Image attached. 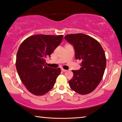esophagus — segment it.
<instances>
[{
  "instance_id": "esophagus-1",
  "label": "esophagus",
  "mask_w": 122,
  "mask_h": 122,
  "mask_svg": "<svg viewBox=\"0 0 122 122\" xmlns=\"http://www.w3.org/2000/svg\"><path fill=\"white\" fill-rule=\"evenodd\" d=\"M61 71H63V72H66V71H67V70H66L64 69H61Z\"/></svg>"
}]
</instances>
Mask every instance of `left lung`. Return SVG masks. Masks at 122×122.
<instances>
[{
    "label": "left lung",
    "mask_w": 122,
    "mask_h": 122,
    "mask_svg": "<svg viewBox=\"0 0 122 122\" xmlns=\"http://www.w3.org/2000/svg\"><path fill=\"white\" fill-rule=\"evenodd\" d=\"M65 38L74 46L76 59L81 61L79 70H72L70 86L79 94H88L95 90L103 78L106 66L104 50L97 40L84 34H69Z\"/></svg>",
    "instance_id": "left-lung-1"
}]
</instances>
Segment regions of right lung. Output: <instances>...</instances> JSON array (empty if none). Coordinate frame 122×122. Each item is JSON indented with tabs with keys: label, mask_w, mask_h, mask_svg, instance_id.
<instances>
[{
	"label": "right lung",
	"mask_w": 122,
	"mask_h": 122,
	"mask_svg": "<svg viewBox=\"0 0 122 122\" xmlns=\"http://www.w3.org/2000/svg\"><path fill=\"white\" fill-rule=\"evenodd\" d=\"M63 35H35L25 40L18 49L16 68L20 80L29 92L44 95L53 88L60 68L46 66V58L50 56L63 40Z\"/></svg>",
	"instance_id": "add662e5"
}]
</instances>
